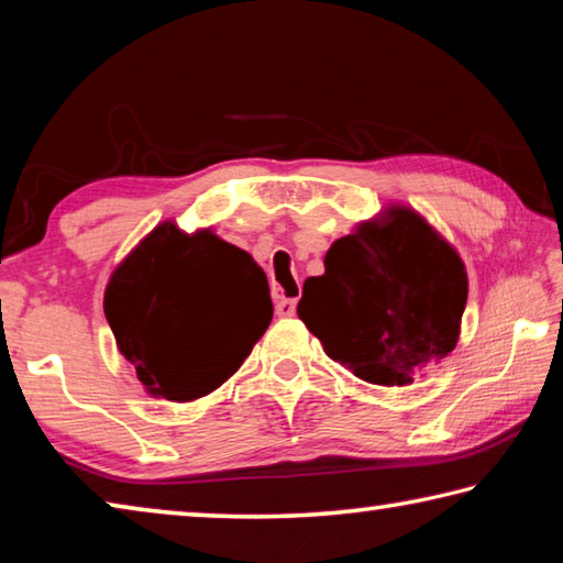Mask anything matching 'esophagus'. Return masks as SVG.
I'll use <instances>...</instances> for the list:
<instances>
[{
    "instance_id": "34e87169",
    "label": "esophagus",
    "mask_w": 563,
    "mask_h": 563,
    "mask_svg": "<svg viewBox=\"0 0 563 563\" xmlns=\"http://www.w3.org/2000/svg\"><path fill=\"white\" fill-rule=\"evenodd\" d=\"M295 308H298V300L295 298H280L275 302V316L278 318H292L295 316Z\"/></svg>"
}]
</instances>
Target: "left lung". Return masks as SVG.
Returning a JSON list of instances; mask_svg holds the SVG:
<instances>
[{
    "label": "left lung",
    "instance_id": "obj_1",
    "mask_svg": "<svg viewBox=\"0 0 563 563\" xmlns=\"http://www.w3.org/2000/svg\"><path fill=\"white\" fill-rule=\"evenodd\" d=\"M298 316L360 379L402 387L460 340L466 273L454 247L409 208L360 223L305 280Z\"/></svg>",
    "mask_w": 563,
    "mask_h": 563
}]
</instances>
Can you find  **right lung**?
<instances>
[{
  "mask_svg": "<svg viewBox=\"0 0 563 563\" xmlns=\"http://www.w3.org/2000/svg\"><path fill=\"white\" fill-rule=\"evenodd\" d=\"M103 312L148 393L190 402L243 365L273 302L265 273L241 247L161 223L111 275Z\"/></svg>",
  "mask_w": 563,
  "mask_h": 563,
  "instance_id": "add662e5",
  "label": "right lung"
}]
</instances>
